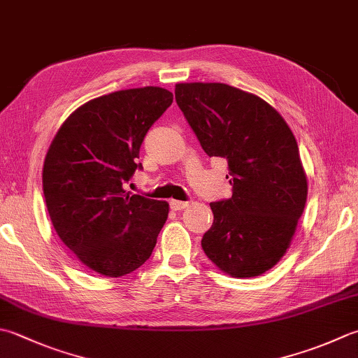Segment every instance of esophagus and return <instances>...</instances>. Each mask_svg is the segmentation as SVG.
Here are the masks:
<instances>
[{
	"label": "esophagus",
	"instance_id": "obj_1",
	"mask_svg": "<svg viewBox=\"0 0 358 358\" xmlns=\"http://www.w3.org/2000/svg\"><path fill=\"white\" fill-rule=\"evenodd\" d=\"M171 209L172 211H181V209H185L189 203L187 201H178V200H171Z\"/></svg>",
	"mask_w": 358,
	"mask_h": 358
}]
</instances>
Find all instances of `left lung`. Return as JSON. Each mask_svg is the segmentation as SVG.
<instances>
[{"instance_id": "left-lung-1", "label": "left lung", "mask_w": 358, "mask_h": 358, "mask_svg": "<svg viewBox=\"0 0 358 358\" xmlns=\"http://www.w3.org/2000/svg\"><path fill=\"white\" fill-rule=\"evenodd\" d=\"M175 101L206 155L228 161L233 186L231 199L211 203L203 251L231 276L262 275L285 255L306 206L295 136L271 105L227 83H178Z\"/></svg>"}]
</instances>
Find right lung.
<instances>
[{"instance_id":"right-lung-1","label":"right lung","mask_w":358,"mask_h":358,"mask_svg":"<svg viewBox=\"0 0 358 358\" xmlns=\"http://www.w3.org/2000/svg\"><path fill=\"white\" fill-rule=\"evenodd\" d=\"M159 87L115 91L87 102L52 139L43 194L55 233L96 273L119 278L150 257L169 214L167 201L124 191L144 136L171 107Z\"/></svg>"}]
</instances>
